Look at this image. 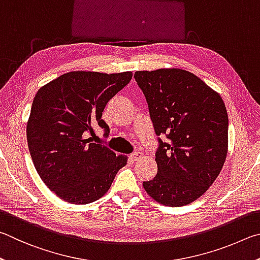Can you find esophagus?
Here are the masks:
<instances>
[{
    "label": "esophagus",
    "instance_id": "1",
    "mask_svg": "<svg viewBox=\"0 0 260 260\" xmlns=\"http://www.w3.org/2000/svg\"><path fill=\"white\" fill-rule=\"evenodd\" d=\"M130 157H131V160H133V161H139L144 157V154L142 152H136L134 154H131Z\"/></svg>",
    "mask_w": 260,
    "mask_h": 260
}]
</instances>
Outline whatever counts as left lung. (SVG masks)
Wrapping results in <instances>:
<instances>
[{"mask_svg": "<svg viewBox=\"0 0 260 260\" xmlns=\"http://www.w3.org/2000/svg\"><path fill=\"white\" fill-rule=\"evenodd\" d=\"M135 80L148 104L158 138L157 175L147 194L167 207L192 203L213 184L229 148V115L220 94L179 68L138 71Z\"/></svg>", "mask_w": 260, "mask_h": 260, "instance_id": "1", "label": "left lung"}]
</instances>
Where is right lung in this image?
I'll return each mask as SVG.
<instances>
[{
  "instance_id": "right-lung-1",
  "label": "right lung",
  "mask_w": 260,
  "mask_h": 260,
  "mask_svg": "<svg viewBox=\"0 0 260 260\" xmlns=\"http://www.w3.org/2000/svg\"><path fill=\"white\" fill-rule=\"evenodd\" d=\"M133 73L75 71L43 85L35 94L27 122V143L41 179L63 201L86 204L103 197L126 165L89 136L99 125L106 104L129 83Z\"/></svg>"
}]
</instances>
